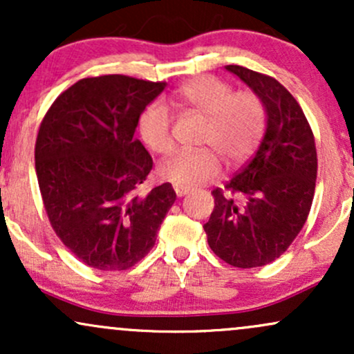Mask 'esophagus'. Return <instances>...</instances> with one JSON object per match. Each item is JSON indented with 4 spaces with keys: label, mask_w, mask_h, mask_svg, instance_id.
<instances>
[{
    "label": "esophagus",
    "mask_w": 354,
    "mask_h": 354,
    "mask_svg": "<svg viewBox=\"0 0 354 354\" xmlns=\"http://www.w3.org/2000/svg\"><path fill=\"white\" fill-rule=\"evenodd\" d=\"M174 193H176V196H185V194L189 193V188H185V186H176L174 185Z\"/></svg>",
    "instance_id": "34e87169"
}]
</instances>
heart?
<instances>
[{
    "instance_id": "1",
    "label": "heart",
    "mask_w": 354,
    "mask_h": 354,
    "mask_svg": "<svg viewBox=\"0 0 354 354\" xmlns=\"http://www.w3.org/2000/svg\"><path fill=\"white\" fill-rule=\"evenodd\" d=\"M181 106L206 118L201 145L211 148L185 149L158 166L165 181L193 188L218 176L221 154L230 165H239L251 156L266 128L263 100L250 89L234 91L228 81L203 75L186 81L174 91ZM173 115L165 101H151L138 118V131L149 149L169 154L174 148Z\"/></svg>"
}]
</instances>
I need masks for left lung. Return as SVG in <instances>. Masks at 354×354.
I'll return each instance as SVG.
<instances>
[{"label": "left lung", "instance_id": "obj_1", "mask_svg": "<svg viewBox=\"0 0 354 354\" xmlns=\"http://www.w3.org/2000/svg\"><path fill=\"white\" fill-rule=\"evenodd\" d=\"M266 108V133L239 171L211 191L205 223L213 253L234 268L265 266L290 248L306 223L315 196V135L295 96L273 76L228 64Z\"/></svg>", "mask_w": 354, "mask_h": 354}]
</instances>
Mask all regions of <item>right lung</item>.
Wrapping results in <instances>:
<instances>
[{
    "label": "right lung",
    "mask_w": 354,
    "mask_h": 354,
    "mask_svg": "<svg viewBox=\"0 0 354 354\" xmlns=\"http://www.w3.org/2000/svg\"><path fill=\"white\" fill-rule=\"evenodd\" d=\"M165 81L88 76L53 101L39 124L35 168L51 228L80 261L124 271L149 253L176 193L140 194L153 169L135 138L138 118Z\"/></svg>",
    "instance_id": "add662e5"
}]
</instances>
